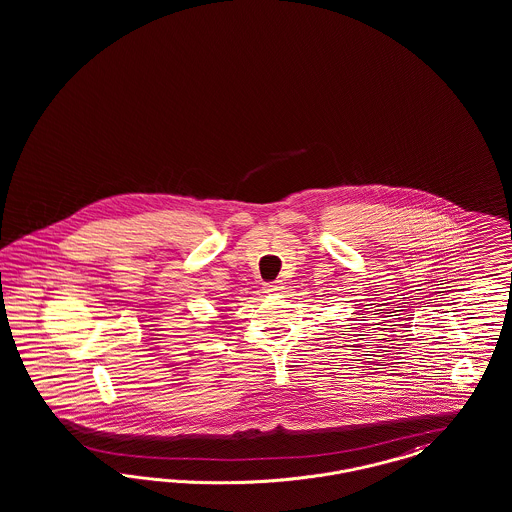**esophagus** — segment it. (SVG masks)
<instances>
[{"instance_id":"esophagus-1","label":"esophagus","mask_w":512,"mask_h":512,"mask_svg":"<svg viewBox=\"0 0 512 512\" xmlns=\"http://www.w3.org/2000/svg\"><path fill=\"white\" fill-rule=\"evenodd\" d=\"M284 286H282V282L280 280H276V282H268L265 284V292L267 293H276L280 292Z\"/></svg>"}]
</instances>
